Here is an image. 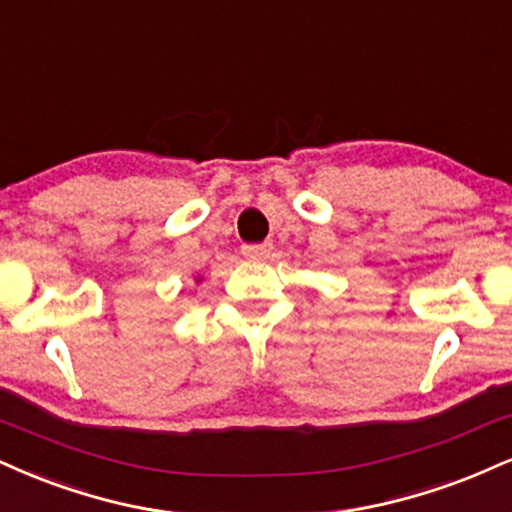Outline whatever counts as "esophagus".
<instances>
[{
  "mask_svg": "<svg viewBox=\"0 0 512 512\" xmlns=\"http://www.w3.org/2000/svg\"><path fill=\"white\" fill-rule=\"evenodd\" d=\"M272 248H274L272 243H245L243 257L245 260H264V257H269Z\"/></svg>",
  "mask_w": 512,
  "mask_h": 512,
  "instance_id": "esophagus-1",
  "label": "esophagus"
}]
</instances>
